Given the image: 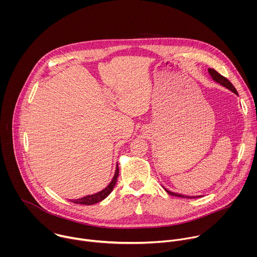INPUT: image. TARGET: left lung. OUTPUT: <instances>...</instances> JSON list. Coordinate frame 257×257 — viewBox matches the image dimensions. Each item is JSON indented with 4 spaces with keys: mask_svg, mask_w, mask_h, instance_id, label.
<instances>
[{
    "mask_svg": "<svg viewBox=\"0 0 257 257\" xmlns=\"http://www.w3.org/2000/svg\"><path fill=\"white\" fill-rule=\"evenodd\" d=\"M208 73L210 74V76H211V78L215 81V82H217V83H219L221 85H223V86H225L226 88H228V89H230L231 91H233L235 94H237L238 95V92H237V90H236V88L233 86V84L226 78V77H224V76H222L221 74H219V73H217L214 69H208ZM165 190L170 194V195H173V196H177V197H182V198H198V197H201V195H197V196H187V195H183V194H178V193H175V192H172V191H169L168 189H166L165 188Z\"/></svg>",
    "mask_w": 257,
    "mask_h": 257,
    "instance_id": "1",
    "label": "left lung"
}]
</instances>
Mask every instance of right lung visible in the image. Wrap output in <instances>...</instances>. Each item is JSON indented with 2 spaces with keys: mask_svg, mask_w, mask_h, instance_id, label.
I'll return each mask as SVG.
<instances>
[{
  "mask_svg": "<svg viewBox=\"0 0 257 257\" xmlns=\"http://www.w3.org/2000/svg\"><path fill=\"white\" fill-rule=\"evenodd\" d=\"M118 176H119V168H118V165H117V168H116V172H115V175H114V178L113 180L111 181V183L101 191L95 193V194H91V195H87V196H84L82 198H79V199H74V200H70L72 202L74 203H77V204H84V205H91V204H94V203H97L101 200H103L105 197H107V195H109V193H111L116 185V182H117V179H118Z\"/></svg>",
  "mask_w": 257,
  "mask_h": 257,
  "instance_id": "right-lung-1",
  "label": "right lung"
}]
</instances>
